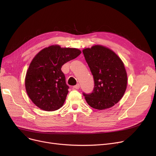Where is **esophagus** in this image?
<instances>
[{
    "label": "esophagus",
    "mask_w": 156,
    "mask_h": 156,
    "mask_svg": "<svg viewBox=\"0 0 156 156\" xmlns=\"http://www.w3.org/2000/svg\"><path fill=\"white\" fill-rule=\"evenodd\" d=\"M80 86L79 83L76 84V85L73 86V88H74V89H80Z\"/></svg>",
    "instance_id": "obj_1"
}]
</instances>
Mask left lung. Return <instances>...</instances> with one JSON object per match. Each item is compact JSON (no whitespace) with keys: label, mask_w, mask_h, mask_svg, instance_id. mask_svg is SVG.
<instances>
[{"label":"left lung","mask_w":156,"mask_h":156,"mask_svg":"<svg viewBox=\"0 0 156 156\" xmlns=\"http://www.w3.org/2000/svg\"><path fill=\"white\" fill-rule=\"evenodd\" d=\"M94 81L92 93H83L90 106L102 110L117 104L127 87V77L124 63L117 54L101 45L83 50Z\"/></svg>","instance_id":"obj_1"}]
</instances>
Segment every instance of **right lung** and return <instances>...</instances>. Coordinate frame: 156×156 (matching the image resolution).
<instances>
[{
    "mask_svg": "<svg viewBox=\"0 0 156 156\" xmlns=\"http://www.w3.org/2000/svg\"><path fill=\"white\" fill-rule=\"evenodd\" d=\"M76 48L52 45L40 51L30 64L25 76L29 98L40 109L55 111L61 108L68 94L62 66L80 55Z\"/></svg>",
    "mask_w": 156,
    "mask_h": 156,
    "instance_id": "add662e5",
    "label": "right lung"
}]
</instances>
